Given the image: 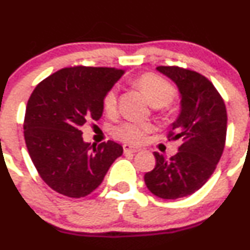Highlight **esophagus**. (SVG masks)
<instances>
[{
	"instance_id": "34e87169",
	"label": "esophagus",
	"mask_w": 250,
	"mask_h": 250,
	"mask_svg": "<svg viewBox=\"0 0 250 250\" xmlns=\"http://www.w3.org/2000/svg\"><path fill=\"white\" fill-rule=\"evenodd\" d=\"M123 151H125V153H135L139 151V148L133 147V146L127 145V144H125V145H123Z\"/></svg>"
}]
</instances>
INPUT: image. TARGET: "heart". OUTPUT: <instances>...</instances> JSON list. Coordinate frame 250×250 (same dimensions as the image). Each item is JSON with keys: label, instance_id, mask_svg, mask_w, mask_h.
<instances>
[{"label": "heart", "instance_id": "obj_1", "mask_svg": "<svg viewBox=\"0 0 250 250\" xmlns=\"http://www.w3.org/2000/svg\"><path fill=\"white\" fill-rule=\"evenodd\" d=\"M137 84L146 94L153 106L168 105L175 97V89L167 80L155 74H145L137 80ZM118 89L112 87L105 93L103 105L106 112L113 113L117 109ZM155 129L151 122H138V121H125L113 128V137L123 143L138 145L144 143L146 135Z\"/></svg>", "mask_w": 250, "mask_h": 250}]
</instances>
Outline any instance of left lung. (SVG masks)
<instances>
[{
    "label": "left lung",
    "mask_w": 250,
    "mask_h": 250,
    "mask_svg": "<svg viewBox=\"0 0 250 250\" xmlns=\"http://www.w3.org/2000/svg\"><path fill=\"white\" fill-rule=\"evenodd\" d=\"M157 70L180 92V115L168 140H180L181 145L170 158L153 153L156 166L144 180L157 197L176 200L200 190L215 170L225 147L228 113L220 93L203 75L179 66Z\"/></svg>",
    "instance_id": "8db88e82"
}]
</instances>
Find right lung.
<instances>
[{
	"mask_svg": "<svg viewBox=\"0 0 250 250\" xmlns=\"http://www.w3.org/2000/svg\"><path fill=\"white\" fill-rule=\"evenodd\" d=\"M123 72L115 67H65L41 81L30 95L25 144L42 180L60 195H89L123 153L115 141L84 143L81 132L87 121L102 117L105 93Z\"/></svg>",
	"mask_w": 250,
	"mask_h": 250,
	"instance_id": "obj_1",
	"label": "right lung"
}]
</instances>
